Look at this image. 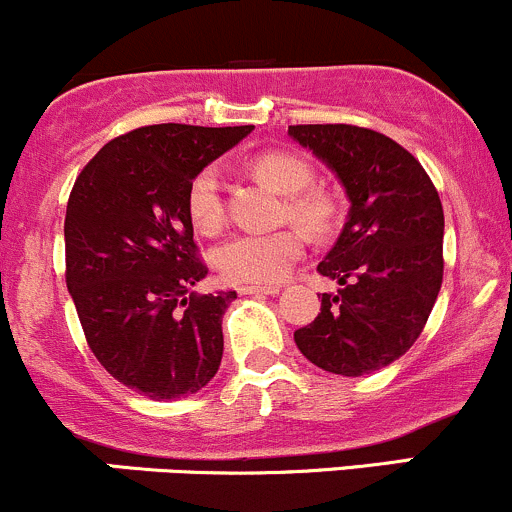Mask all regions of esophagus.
Here are the masks:
<instances>
[{
    "label": "esophagus",
    "mask_w": 512,
    "mask_h": 512,
    "mask_svg": "<svg viewBox=\"0 0 512 512\" xmlns=\"http://www.w3.org/2000/svg\"><path fill=\"white\" fill-rule=\"evenodd\" d=\"M278 285H241L239 295H278Z\"/></svg>",
    "instance_id": "esophagus-1"
}]
</instances>
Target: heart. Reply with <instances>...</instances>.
I'll use <instances>...</instances> for the list:
<instances>
[{
  "mask_svg": "<svg viewBox=\"0 0 512 512\" xmlns=\"http://www.w3.org/2000/svg\"><path fill=\"white\" fill-rule=\"evenodd\" d=\"M256 178L283 192L285 217L295 219L310 232L320 234L332 222V202L322 192L310 190L312 168L293 153L266 151L251 161ZM188 217L202 234H217L224 224V197L217 168H202L188 185ZM305 251V234L298 227L276 232H241L229 236L214 251V266L229 283L266 285L290 271Z\"/></svg>",
  "mask_w": 512,
  "mask_h": 512,
  "instance_id": "b5f03b06",
  "label": "heart"
}]
</instances>
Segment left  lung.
<instances>
[{
	"label": "left lung",
	"instance_id": "obj_1",
	"mask_svg": "<svg viewBox=\"0 0 512 512\" xmlns=\"http://www.w3.org/2000/svg\"><path fill=\"white\" fill-rule=\"evenodd\" d=\"M288 134L342 180L351 207L320 276V315L295 332L305 359L339 376L393 364L425 329L442 288L444 212L430 175L386 134L354 124H298Z\"/></svg>",
	"mask_w": 512,
	"mask_h": 512
}]
</instances>
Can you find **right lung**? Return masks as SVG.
Segmentation results:
<instances>
[{
  "mask_svg": "<svg viewBox=\"0 0 512 512\" xmlns=\"http://www.w3.org/2000/svg\"><path fill=\"white\" fill-rule=\"evenodd\" d=\"M249 131L139 126L102 146L68 197L65 283L87 346L151 400L197 393L222 364V315L236 293H192L207 266L192 239L188 185Z\"/></svg>",
  "mask_w": 512,
  "mask_h": 512,
  "instance_id": "add662e5",
  "label": "right lung"
}]
</instances>
